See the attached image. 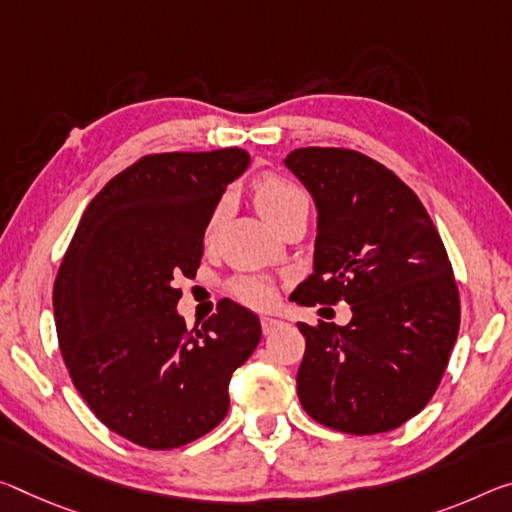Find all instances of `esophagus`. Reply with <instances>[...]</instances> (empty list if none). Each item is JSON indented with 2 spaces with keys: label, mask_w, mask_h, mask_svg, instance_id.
I'll return each instance as SVG.
<instances>
[{
  "label": "esophagus",
  "mask_w": 512,
  "mask_h": 512,
  "mask_svg": "<svg viewBox=\"0 0 512 512\" xmlns=\"http://www.w3.org/2000/svg\"><path fill=\"white\" fill-rule=\"evenodd\" d=\"M282 326H285V323H282L280 319H271V316H264L262 319V330H264V335H273L275 330H280Z\"/></svg>",
  "instance_id": "1"
}]
</instances>
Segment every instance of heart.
<instances>
[{
  "label": "heart",
  "mask_w": 512,
  "mask_h": 512,
  "mask_svg": "<svg viewBox=\"0 0 512 512\" xmlns=\"http://www.w3.org/2000/svg\"><path fill=\"white\" fill-rule=\"evenodd\" d=\"M253 198L259 212L269 218L273 225H278L291 209L307 205L305 193L300 191L296 184H291L285 177L273 173L262 175L259 180H255ZM225 209L227 202L218 200L212 212H209V218L205 223L207 239H212L216 234L218 225H221L225 216ZM230 291L243 305L255 307V310H266V307H271L275 300V285L269 278H264V275H237V278L230 282Z\"/></svg>",
  "instance_id": "obj_1"
}]
</instances>
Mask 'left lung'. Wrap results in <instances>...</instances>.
<instances>
[{"mask_svg":"<svg viewBox=\"0 0 512 512\" xmlns=\"http://www.w3.org/2000/svg\"><path fill=\"white\" fill-rule=\"evenodd\" d=\"M285 166L312 193L314 273L298 305L346 300L348 326L298 323L303 410L342 433H387L419 415L449 364L460 298L440 232L408 184L367 154L298 148Z\"/></svg>","mask_w":512,"mask_h":512,"instance_id":"8db88e82","label":"left lung"}]
</instances>
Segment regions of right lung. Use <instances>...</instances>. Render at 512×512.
<instances>
[{
    "instance_id": "right-lung-1",
    "label": "right lung",
    "mask_w": 512,
    "mask_h": 512,
    "mask_svg": "<svg viewBox=\"0 0 512 512\" xmlns=\"http://www.w3.org/2000/svg\"><path fill=\"white\" fill-rule=\"evenodd\" d=\"M248 164L241 148L145 154L91 200L56 275L72 383L104 426L145 449L221 424L232 373L262 339L257 314L230 298L200 330L175 310V280L196 275L209 212Z\"/></svg>"
}]
</instances>
